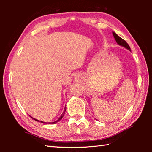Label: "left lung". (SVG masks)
Listing matches in <instances>:
<instances>
[{
	"instance_id": "8db88e82",
	"label": "left lung",
	"mask_w": 152,
	"mask_h": 152,
	"mask_svg": "<svg viewBox=\"0 0 152 152\" xmlns=\"http://www.w3.org/2000/svg\"><path fill=\"white\" fill-rule=\"evenodd\" d=\"M113 35L114 36V38L116 42L117 43V44H119V45L122 46V47H124L125 48L127 49L129 51H131V48L129 47V45H128V43L125 42L124 39H123L122 38H121L119 35H118L116 33L113 32Z\"/></svg>"
}]
</instances>
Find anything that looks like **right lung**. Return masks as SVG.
Wrapping results in <instances>:
<instances>
[{"label": "right lung", "instance_id": "1", "mask_svg": "<svg viewBox=\"0 0 152 152\" xmlns=\"http://www.w3.org/2000/svg\"><path fill=\"white\" fill-rule=\"evenodd\" d=\"M66 107H65V108H64V110L63 111V113H62V114L61 115V116L60 117V118H59V119L57 120V121H53V122H51V123H51V124H55V123H58L59 121H60L61 119H62L63 118V117H64V114H65V112H66ZM32 118V119H34L35 121H38V122H41V123H45V122H43V121H39V120H37V119H35V118H33L32 117H31Z\"/></svg>", "mask_w": 152, "mask_h": 152}]
</instances>
